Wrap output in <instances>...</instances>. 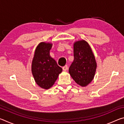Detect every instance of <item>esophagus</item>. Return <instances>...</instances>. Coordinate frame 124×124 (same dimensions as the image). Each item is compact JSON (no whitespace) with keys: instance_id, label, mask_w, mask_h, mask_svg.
<instances>
[{"instance_id":"esophagus-1","label":"esophagus","mask_w":124,"mask_h":124,"mask_svg":"<svg viewBox=\"0 0 124 124\" xmlns=\"http://www.w3.org/2000/svg\"><path fill=\"white\" fill-rule=\"evenodd\" d=\"M62 69H63V70L64 71H66L67 70H68V66H67V65H66V66H65L63 67Z\"/></svg>"}]
</instances>
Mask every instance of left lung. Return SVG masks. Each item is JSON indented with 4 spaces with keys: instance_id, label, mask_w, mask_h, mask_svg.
I'll use <instances>...</instances> for the list:
<instances>
[{
    "instance_id": "1",
    "label": "left lung",
    "mask_w": 124,
    "mask_h": 124,
    "mask_svg": "<svg viewBox=\"0 0 124 124\" xmlns=\"http://www.w3.org/2000/svg\"><path fill=\"white\" fill-rule=\"evenodd\" d=\"M97 63L91 47L84 40L74 44V61L69 73L78 84L84 87L91 82L95 76Z\"/></svg>"
}]
</instances>
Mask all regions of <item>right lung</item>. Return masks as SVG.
<instances>
[{
  "label": "right lung",
  "instance_id": "1",
  "mask_svg": "<svg viewBox=\"0 0 124 124\" xmlns=\"http://www.w3.org/2000/svg\"><path fill=\"white\" fill-rule=\"evenodd\" d=\"M51 43L41 42L35 50L32 63V72L37 85L49 89L54 84L62 69L50 56Z\"/></svg>",
  "mask_w": 124,
  "mask_h": 124
}]
</instances>
